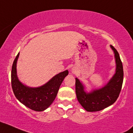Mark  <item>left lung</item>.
<instances>
[{
	"instance_id": "8db88e82",
	"label": "left lung",
	"mask_w": 133,
	"mask_h": 133,
	"mask_svg": "<svg viewBox=\"0 0 133 133\" xmlns=\"http://www.w3.org/2000/svg\"><path fill=\"white\" fill-rule=\"evenodd\" d=\"M110 47L114 51L116 59V72L109 83L102 88L96 89L90 93L84 91L82 83L76 78V93L78 102L88 112H97L111 105L119 97L123 83V67L119 54L113 46Z\"/></svg>"
}]
</instances>
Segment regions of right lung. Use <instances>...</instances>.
Listing matches in <instances>:
<instances>
[{"instance_id":"obj_1","label":"right lung","mask_w":133,"mask_h":133,"mask_svg":"<svg viewBox=\"0 0 133 133\" xmlns=\"http://www.w3.org/2000/svg\"><path fill=\"white\" fill-rule=\"evenodd\" d=\"M19 52L14 59L11 71V84L14 95L21 103L35 111H43L55 100L61 83L67 75L68 70L56 74L47 83L37 88L23 84L17 76L16 64Z\"/></svg>"}]
</instances>
